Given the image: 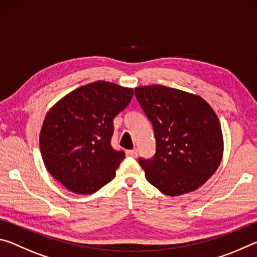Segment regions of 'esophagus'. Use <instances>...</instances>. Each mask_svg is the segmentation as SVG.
Returning a JSON list of instances; mask_svg holds the SVG:
<instances>
[{
  "instance_id": "1",
  "label": "esophagus",
  "mask_w": 257,
  "mask_h": 257,
  "mask_svg": "<svg viewBox=\"0 0 257 257\" xmlns=\"http://www.w3.org/2000/svg\"><path fill=\"white\" fill-rule=\"evenodd\" d=\"M125 154H127L128 156H132V158H136V156L138 155V151L137 150H130V151L125 152Z\"/></svg>"
}]
</instances>
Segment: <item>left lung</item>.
Listing matches in <instances>:
<instances>
[{
    "label": "left lung",
    "mask_w": 257,
    "mask_h": 257,
    "mask_svg": "<svg viewBox=\"0 0 257 257\" xmlns=\"http://www.w3.org/2000/svg\"><path fill=\"white\" fill-rule=\"evenodd\" d=\"M153 124L156 153L139 159L147 181L168 196L196 190L210 179L223 155L217 115L198 95L162 85L135 88Z\"/></svg>",
    "instance_id": "left-lung-1"
}]
</instances>
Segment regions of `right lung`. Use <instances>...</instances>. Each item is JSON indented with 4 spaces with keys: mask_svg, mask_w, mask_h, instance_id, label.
Segmentation results:
<instances>
[{
    "mask_svg": "<svg viewBox=\"0 0 257 257\" xmlns=\"http://www.w3.org/2000/svg\"><path fill=\"white\" fill-rule=\"evenodd\" d=\"M133 95V88L98 80L72 90L50 108L40 149L54 179L72 193L89 195L115 177L124 152L112 149L113 119Z\"/></svg>",
    "mask_w": 257,
    "mask_h": 257,
    "instance_id": "add662e5",
    "label": "right lung"
}]
</instances>
